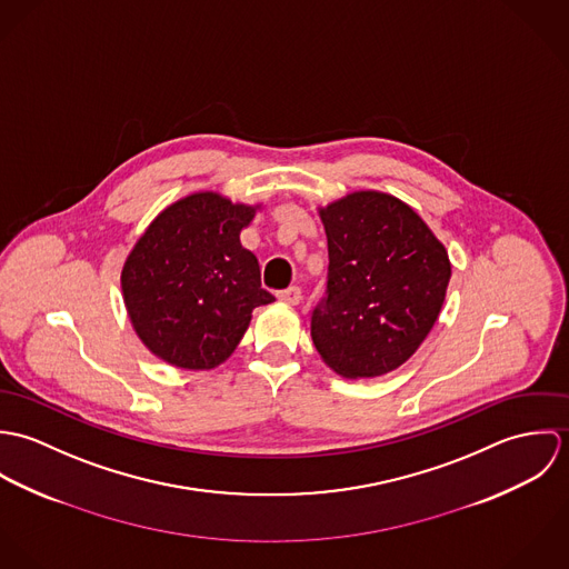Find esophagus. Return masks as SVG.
I'll return each instance as SVG.
<instances>
[{"label":"esophagus","instance_id":"obj_1","mask_svg":"<svg viewBox=\"0 0 569 569\" xmlns=\"http://www.w3.org/2000/svg\"><path fill=\"white\" fill-rule=\"evenodd\" d=\"M278 300H280L282 305L296 307V305H300V300H302V291H300V287H289V289H284V291L278 293Z\"/></svg>","mask_w":569,"mask_h":569}]
</instances>
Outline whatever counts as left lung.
<instances>
[{"instance_id":"1","label":"left lung","mask_w":569,"mask_h":569,"mask_svg":"<svg viewBox=\"0 0 569 569\" xmlns=\"http://www.w3.org/2000/svg\"><path fill=\"white\" fill-rule=\"evenodd\" d=\"M328 241L325 300L311 337L343 379L381 377L418 350L436 325L451 262L406 201L357 190L318 208Z\"/></svg>"}]
</instances>
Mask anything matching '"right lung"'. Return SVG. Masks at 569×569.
Returning a JSON list of instances; mask_svg holds the SVG:
<instances>
[{
    "label": "right lung",
    "mask_w": 569,
    "mask_h": 569,
    "mask_svg": "<svg viewBox=\"0 0 569 569\" xmlns=\"http://www.w3.org/2000/svg\"><path fill=\"white\" fill-rule=\"evenodd\" d=\"M260 203L192 192L151 221L129 251L120 287L140 341L181 370L221 366L243 339L251 311L276 298L260 287L241 232Z\"/></svg>",
    "instance_id": "obj_1"
}]
</instances>
